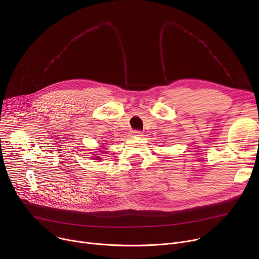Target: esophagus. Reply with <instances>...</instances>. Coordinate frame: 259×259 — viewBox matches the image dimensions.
Here are the masks:
<instances>
[{
    "label": "esophagus",
    "instance_id": "1",
    "mask_svg": "<svg viewBox=\"0 0 259 259\" xmlns=\"http://www.w3.org/2000/svg\"><path fill=\"white\" fill-rule=\"evenodd\" d=\"M132 135H133V136H142V131H139V130H133V131H132Z\"/></svg>",
    "mask_w": 259,
    "mask_h": 259
}]
</instances>
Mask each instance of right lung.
I'll return each mask as SVG.
<instances>
[{
    "label": "right lung",
    "mask_w": 259,
    "mask_h": 259,
    "mask_svg": "<svg viewBox=\"0 0 259 259\" xmlns=\"http://www.w3.org/2000/svg\"><path fill=\"white\" fill-rule=\"evenodd\" d=\"M94 158H95V159H96V158H98V159H99V157H98V156H96V157H94ZM98 159H97V160H98Z\"/></svg>",
    "instance_id": "obj_1"
}]
</instances>
